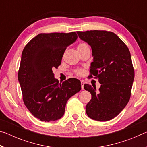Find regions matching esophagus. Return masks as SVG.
<instances>
[{"mask_svg": "<svg viewBox=\"0 0 147 147\" xmlns=\"http://www.w3.org/2000/svg\"><path fill=\"white\" fill-rule=\"evenodd\" d=\"M84 81L83 80H81V88H82V89H84Z\"/></svg>", "mask_w": 147, "mask_h": 147, "instance_id": "34e87169", "label": "esophagus"}]
</instances>
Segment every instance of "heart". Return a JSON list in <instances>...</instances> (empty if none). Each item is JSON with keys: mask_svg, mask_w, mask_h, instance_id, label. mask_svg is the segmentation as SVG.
<instances>
[{"mask_svg": "<svg viewBox=\"0 0 147 147\" xmlns=\"http://www.w3.org/2000/svg\"><path fill=\"white\" fill-rule=\"evenodd\" d=\"M88 47H88V45L86 43H80L78 45V47H77V49H82L88 48ZM82 73H83V71L82 70V69H78V70L76 71V73L78 74V75H81V74H82Z\"/></svg>", "mask_w": 147, "mask_h": 147, "instance_id": "obj_1", "label": "heart"}]
</instances>
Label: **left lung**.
Returning a JSON list of instances; mask_svg holds the SVG:
<instances>
[{
    "label": "left lung",
    "mask_w": 147,
    "mask_h": 147,
    "mask_svg": "<svg viewBox=\"0 0 147 147\" xmlns=\"http://www.w3.org/2000/svg\"><path fill=\"white\" fill-rule=\"evenodd\" d=\"M78 37L91 46L93 61L90 75L98 78L101 86L84 84L91 99L86 107L89 117L107 121L115 117L130 100L134 69L130 51L115 34L104 30L77 32Z\"/></svg>",
    "instance_id": "obj_1"
}]
</instances>
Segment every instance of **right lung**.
Returning a JSON list of instances; mask_svg holds the SVG:
<instances>
[{"instance_id": "1", "label": "right lung", "mask_w": 147, "mask_h": 147, "mask_svg": "<svg viewBox=\"0 0 147 147\" xmlns=\"http://www.w3.org/2000/svg\"><path fill=\"white\" fill-rule=\"evenodd\" d=\"M78 38L75 32L39 34L24 47L18 72L23 102L41 121L58 120L67 102L81 89V82L69 78L59 83L53 68H58L67 47Z\"/></svg>"}]
</instances>
